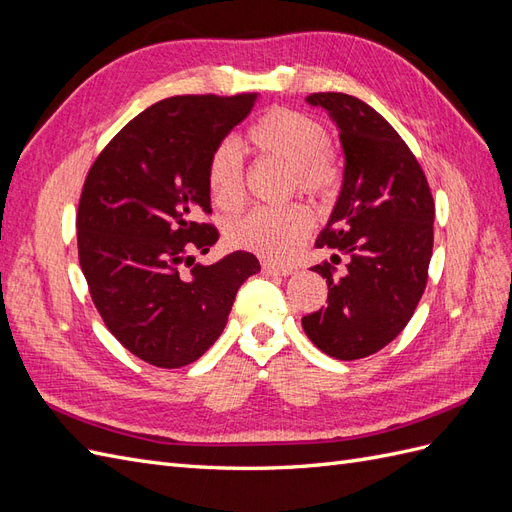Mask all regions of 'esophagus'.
<instances>
[{"label": "esophagus", "mask_w": 512, "mask_h": 512, "mask_svg": "<svg viewBox=\"0 0 512 512\" xmlns=\"http://www.w3.org/2000/svg\"><path fill=\"white\" fill-rule=\"evenodd\" d=\"M262 275H277V277H286V275H290L292 271L290 269H284V267H275V265H271V262H262Z\"/></svg>", "instance_id": "34e87169"}]
</instances>
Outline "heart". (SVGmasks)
Here are the masks:
<instances>
[{"label": "heart", "mask_w": 512, "mask_h": 512, "mask_svg": "<svg viewBox=\"0 0 512 512\" xmlns=\"http://www.w3.org/2000/svg\"><path fill=\"white\" fill-rule=\"evenodd\" d=\"M247 141L269 160L290 168V190L312 198L333 194L339 183V166L329 151V134L320 123L292 108H273L247 130ZM213 203L235 211L243 203L245 170L235 143L215 147L207 168ZM314 220L303 205L280 209H254L232 222L226 237L232 247L252 252L271 262H284L299 252L312 232Z\"/></svg>", "instance_id": "1"}]
</instances>
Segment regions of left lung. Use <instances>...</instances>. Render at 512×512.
Returning <instances> with one entry per match:
<instances>
[{"label": "left lung", "instance_id": "left-lung-1", "mask_svg": "<svg viewBox=\"0 0 512 512\" xmlns=\"http://www.w3.org/2000/svg\"><path fill=\"white\" fill-rule=\"evenodd\" d=\"M307 104L329 113L344 149L342 192L316 247L346 256V271L312 267L327 277L329 297L301 322L324 354L354 361L391 344L412 318L427 286L436 207L414 153L369 104L337 91Z\"/></svg>", "mask_w": 512, "mask_h": 512}]
</instances>
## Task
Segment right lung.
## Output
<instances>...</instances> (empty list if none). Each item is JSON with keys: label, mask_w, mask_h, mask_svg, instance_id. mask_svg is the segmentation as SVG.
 <instances>
[{"label": "right lung", "mask_w": 512, "mask_h": 512, "mask_svg": "<svg viewBox=\"0 0 512 512\" xmlns=\"http://www.w3.org/2000/svg\"><path fill=\"white\" fill-rule=\"evenodd\" d=\"M258 94L175 96L123 126L89 168L76 239L91 301L138 359L177 369L200 359L228 322L239 286L260 271L250 252L194 262L220 239L211 213V153Z\"/></svg>", "instance_id": "right-lung-1"}]
</instances>
